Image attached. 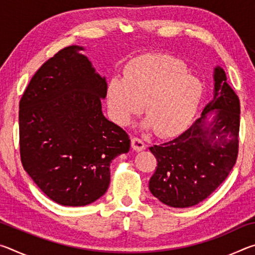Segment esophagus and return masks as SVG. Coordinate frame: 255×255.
I'll use <instances>...</instances> for the list:
<instances>
[{"mask_svg": "<svg viewBox=\"0 0 255 255\" xmlns=\"http://www.w3.org/2000/svg\"><path fill=\"white\" fill-rule=\"evenodd\" d=\"M131 147L135 150H143L145 148V143L140 138L133 137L131 138Z\"/></svg>", "mask_w": 255, "mask_h": 255, "instance_id": "1", "label": "esophagus"}]
</instances>
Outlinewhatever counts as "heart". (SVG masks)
Instances as JSON below:
<instances>
[{"instance_id":"1","label":"heart","mask_w":255,"mask_h":255,"mask_svg":"<svg viewBox=\"0 0 255 255\" xmlns=\"http://www.w3.org/2000/svg\"><path fill=\"white\" fill-rule=\"evenodd\" d=\"M201 97V82L187 74L183 62L165 54L133 58L125 67L124 80L112 77L107 88L115 123L127 126L145 103L146 125L162 137L178 136L191 125Z\"/></svg>"}]
</instances>
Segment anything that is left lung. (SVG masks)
<instances>
[{"label": "left lung", "mask_w": 255, "mask_h": 255, "mask_svg": "<svg viewBox=\"0 0 255 255\" xmlns=\"http://www.w3.org/2000/svg\"><path fill=\"white\" fill-rule=\"evenodd\" d=\"M214 98L201 117L174 139L149 150L157 166L149 180L152 195L170 207L187 208L209 197L235 165L239 154L240 99L222 67L215 68ZM215 113L208 123L206 117Z\"/></svg>", "instance_id": "8db88e82"}]
</instances>
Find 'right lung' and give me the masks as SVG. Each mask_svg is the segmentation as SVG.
<instances>
[{"instance_id":"obj_1","label":"right lung","mask_w":255,"mask_h":255,"mask_svg":"<svg viewBox=\"0 0 255 255\" xmlns=\"http://www.w3.org/2000/svg\"><path fill=\"white\" fill-rule=\"evenodd\" d=\"M68 46L42 64L19 103L23 169L51 200L86 206L110 183V163L130 148L128 133L102 114L107 82Z\"/></svg>"}]
</instances>
